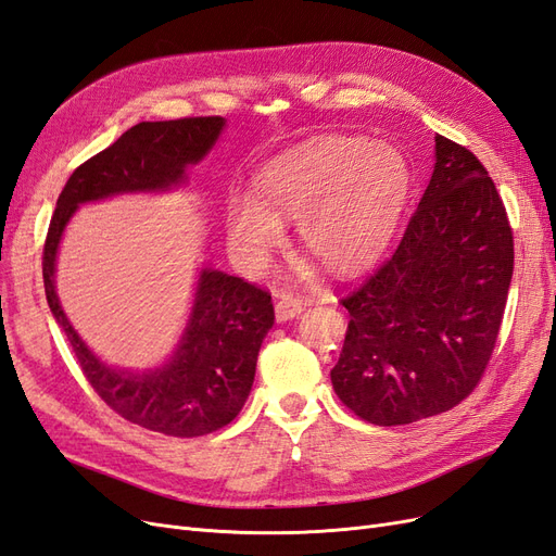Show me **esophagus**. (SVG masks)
Here are the masks:
<instances>
[{
    "label": "esophagus",
    "mask_w": 556,
    "mask_h": 556,
    "mask_svg": "<svg viewBox=\"0 0 556 556\" xmlns=\"http://www.w3.org/2000/svg\"><path fill=\"white\" fill-rule=\"evenodd\" d=\"M304 307V302L300 298H293V295H281L275 304V314H277V320H291L295 318Z\"/></svg>",
    "instance_id": "1"
}]
</instances>
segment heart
Segmentation results:
<instances>
[{
    "label": "heart",
    "instance_id": "obj_1",
    "mask_svg": "<svg viewBox=\"0 0 556 556\" xmlns=\"http://www.w3.org/2000/svg\"><path fill=\"white\" fill-rule=\"evenodd\" d=\"M410 189L408 159L388 142L320 136L267 161L256 198L238 193L226 207L232 254L261 273L286 242L283 222L328 270H361L383 252Z\"/></svg>",
    "mask_w": 556,
    "mask_h": 556
}]
</instances>
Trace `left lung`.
Returning a JSON list of instances; mask_svg holds the SVG:
<instances>
[{
	"label": "left lung",
	"instance_id": "left-lung-1",
	"mask_svg": "<svg viewBox=\"0 0 556 556\" xmlns=\"http://www.w3.org/2000/svg\"><path fill=\"white\" fill-rule=\"evenodd\" d=\"M434 159L397 249L342 300L351 320L332 388L381 427L443 414L471 395L513 279V230L492 177L443 136Z\"/></svg>",
	"mask_w": 556,
	"mask_h": 556
}]
</instances>
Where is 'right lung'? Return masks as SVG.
<instances>
[{
    "mask_svg": "<svg viewBox=\"0 0 556 556\" xmlns=\"http://www.w3.org/2000/svg\"><path fill=\"white\" fill-rule=\"evenodd\" d=\"M224 117L140 122L68 177L43 247L48 307L97 395L134 425L166 437H203L236 418L254 386L265 334L275 324L270 293L214 267H201L187 326L164 365L127 369L103 363L71 326L58 298V252L83 203L122 193H164L214 148Z\"/></svg>",
    "mask_w": 556,
    "mask_h": 556,
    "instance_id": "1",
    "label": "right lung"
}]
</instances>
